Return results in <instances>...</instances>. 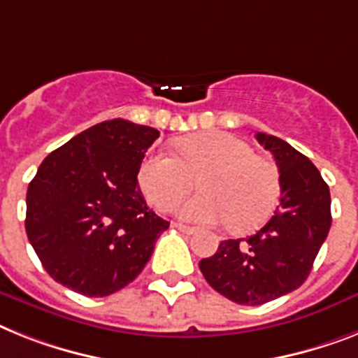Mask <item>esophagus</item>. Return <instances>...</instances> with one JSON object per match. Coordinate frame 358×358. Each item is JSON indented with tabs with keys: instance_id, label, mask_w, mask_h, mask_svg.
I'll return each mask as SVG.
<instances>
[{
	"instance_id": "1",
	"label": "esophagus",
	"mask_w": 358,
	"mask_h": 358,
	"mask_svg": "<svg viewBox=\"0 0 358 358\" xmlns=\"http://www.w3.org/2000/svg\"><path fill=\"white\" fill-rule=\"evenodd\" d=\"M173 227H176L177 230H181L182 234H194V232H196V229H194V227L182 225V223H173Z\"/></svg>"
}]
</instances>
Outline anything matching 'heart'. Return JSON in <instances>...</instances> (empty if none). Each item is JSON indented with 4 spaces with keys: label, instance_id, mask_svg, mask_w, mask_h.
Wrapping results in <instances>:
<instances>
[{
    "label": "heart",
    "instance_id": "b5f03b06",
    "mask_svg": "<svg viewBox=\"0 0 358 358\" xmlns=\"http://www.w3.org/2000/svg\"><path fill=\"white\" fill-rule=\"evenodd\" d=\"M179 155L153 153L144 159L138 181L153 205L170 210L192 190L194 181L206 194L194 197L179 210L197 223L227 220L232 230L258 225L268 214L278 176L267 161L254 157L249 144L221 131L192 135L177 144Z\"/></svg>",
    "mask_w": 358,
    "mask_h": 358
}]
</instances>
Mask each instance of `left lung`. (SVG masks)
I'll return each mask as SVG.
<instances>
[{"label": "left lung", "mask_w": 358, "mask_h": 358, "mask_svg": "<svg viewBox=\"0 0 358 358\" xmlns=\"http://www.w3.org/2000/svg\"><path fill=\"white\" fill-rule=\"evenodd\" d=\"M280 172V205L247 239L221 241L199 262L215 291L241 306H262L306 282L331 227L329 186L309 159L282 138L256 133Z\"/></svg>", "instance_id": "left-lung-1"}]
</instances>
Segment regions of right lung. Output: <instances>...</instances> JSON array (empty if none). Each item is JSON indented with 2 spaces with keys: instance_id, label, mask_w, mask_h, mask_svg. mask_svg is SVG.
<instances>
[{
  "instance_id": "right-lung-1",
  "label": "right lung",
  "mask_w": 358,
  "mask_h": 358,
  "mask_svg": "<svg viewBox=\"0 0 358 358\" xmlns=\"http://www.w3.org/2000/svg\"><path fill=\"white\" fill-rule=\"evenodd\" d=\"M159 131L124 119L55 150L27 190L25 230L55 282L108 296L137 278L168 221L150 210L137 173Z\"/></svg>"
}]
</instances>
